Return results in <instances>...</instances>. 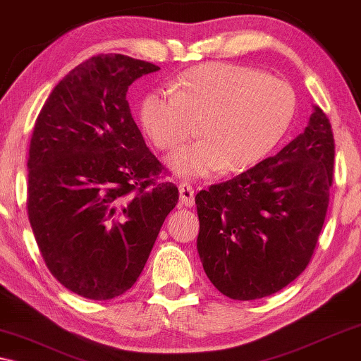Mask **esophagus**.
I'll return each instance as SVG.
<instances>
[{"instance_id": "obj_1", "label": "esophagus", "mask_w": 361, "mask_h": 361, "mask_svg": "<svg viewBox=\"0 0 361 361\" xmlns=\"http://www.w3.org/2000/svg\"><path fill=\"white\" fill-rule=\"evenodd\" d=\"M194 187H192L190 184H187V182H182V184L179 185V200L182 205L185 207H192L194 205Z\"/></svg>"}]
</instances>
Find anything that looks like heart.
<instances>
[{
  "instance_id": "b5f03b06",
  "label": "heart",
  "mask_w": 361,
  "mask_h": 361,
  "mask_svg": "<svg viewBox=\"0 0 361 361\" xmlns=\"http://www.w3.org/2000/svg\"><path fill=\"white\" fill-rule=\"evenodd\" d=\"M295 111L293 87L253 67L209 62L190 67L142 98L141 126L152 145L169 151L195 133L202 140L180 146L166 164L180 177L238 172L264 159L289 130Z\"/></svg>"
}]
</instances>
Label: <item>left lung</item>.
<instances>
[{"mask_svg": "<svg viewBox=\"0 0 361 361\" xmlns=\"http://www.w3.org/2000/svg\"><path fill=\"white\" fill-rule=\"evenodd\" d=\"M334 133L314 106L278 154L195 195L197 250L212 284L236 300L278 293L309 264L329 207Z\"/></svg>", "mask_w": 361, "mask_h": 361, "instance_id": "1", "label": "left lung"}]
</instances>
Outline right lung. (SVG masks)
<instances>
[{
  "label": "right lung",
  "mask_w": 361,
  "mask_h": 361,
  "mask_svg": "<svg viewBox=\"0 0 361 361\" xmlns=\"http://www.w3.org/2000/svg\"><path fill=\"white\" fill-rule=\"evenodd\" d=\"M151 62L102 54L54 87L29 146L27 215L49 271L82 298L121 295L179 200L126 100Z\"/></svg>",
  "instance_id": "add662e5"
}]
</instances>
